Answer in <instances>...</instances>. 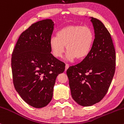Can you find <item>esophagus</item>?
<instances>
[{"mask_svg":"<svg viewBox=\"0 0 124 124\" xmlns=\"http://www.w3.org/2000/svg\"><path fill=\"white\" fill-rule=\"evenodd\" d=\"M69 65H68V64H66V66H65V70H66L67 69L69 68Z\"/></svg>","mask_w":124,"mask_h":124,"instance_id":"34e87169","label":"esophagus"}]
</instances>
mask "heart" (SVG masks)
<instances>
[{
  "mask_svg": "<svg viewBox=\"0 0 124 124\" xmlns=\"http://www.w3.org/2000/svg\"><path fill=\"white\" fill-rule=\"evenodd\" d=\"M57 37H52L49 46L55 57L61 58L65 51H68L66 58L72 61L75 58L82 59L86 57L93 47L94 35L88 26L69 25L59 30Z\"/></svg>",
  "mask_w": 124,
  "mask_h": 124,
  "instance_id": "obj_1",
  "label": "heart"
}]
</instances>
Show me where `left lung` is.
<instances>
[{
    "instance_id": "obj_1",
    "label": "left lung",
    "mask_w": 124,
    "mask_h": 124,
    "mask_svg": "<svg viewBox=\"0 0 124 124\" xmlns=\"http://www.w3.org/2000/svg\"><path fill=\"white\" fill-rule=\"evenodd\" d=\"M91 21L95 34L93 47L80 63L66 71L72 98L84 107L103 99L116 69V50L110 34L99 20L91 17Z\"/></svg>"
}]
</instances>
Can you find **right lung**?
I'll return each mask as SVG.
<instances>
[{
    "label": "right lung",
    "mask_w": 124,
    "mask_h": 124,
    "mask_svg": "<svg viewBox=\"0 0 124 124\" xmlns=\"http://www.w3.org/2000/svg\"><path fill=\"white\" fill-rule=\"evenodd\" d=\"M54 25L51 19L32 24L21 33L12 53L16 90L25 103L37 108L51 101L56 77L65 68V64L51 53Z\"/></svg>",
    "instance_id": "add662e5"
}]
</instances>
